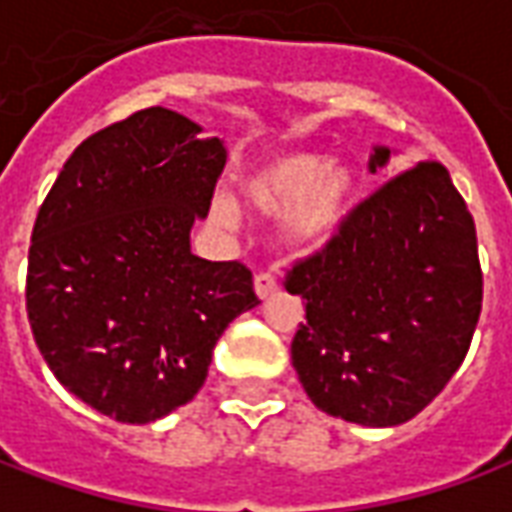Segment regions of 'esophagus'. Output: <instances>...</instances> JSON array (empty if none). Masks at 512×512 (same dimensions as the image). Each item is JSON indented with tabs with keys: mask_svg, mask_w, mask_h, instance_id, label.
Listing matches in <instances>:
<instances>
[{
	"mask_svg": "<svg viewBox=\"0 0 512 512\" xmlns=\"http://www.w3.org/2000/svg\"><path fill=\"white\" fill-rule=\"evenodd\" d=\"M279 282L271 271H257L255 274V293L260 299H268L271 293H277Z\"/></svg>",
	"mask_w": 512,
	"mask_h": 512,
	"instance_id": "1",
	"label": "esophagus"
}]
</instances>
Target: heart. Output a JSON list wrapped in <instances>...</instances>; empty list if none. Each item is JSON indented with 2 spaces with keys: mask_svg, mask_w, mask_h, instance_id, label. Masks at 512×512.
Wrapping results in <instances>:
<instances>
[{
  "mask_svg": "<svg viewBox=\"0 0 512 512\" xmlns=\"http://www.w3.org/2000/svg\"><path fill=\"white\" fill-rule=\"evenodd\" d=\"M362 178L354 164L318 153H293L252 169L241 180L244 202L257 213H285L279 235L290 249H318L332 241L359 202ZM213 216L233 224V200L213 202Z\"/></svg>",
  "mask_w": 512,
  "mask_h": 512,
  "instance_id": "heart-1",
  "label": "heart"
}]
</instances>
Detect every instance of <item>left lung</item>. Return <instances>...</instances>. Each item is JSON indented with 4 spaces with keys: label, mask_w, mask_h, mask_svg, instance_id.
<instances>
[{
    "label": "left lung",
    "mask_w": 512,
    "mask_h": 512,
    "mask_svg": "<svg viewBox=\"0 0 512 512\" xmlns=\"http://www.w3.org/2000/svg\"><path fill=\"white\" fill-rule=\"evenodd\" d=\"M386 161L376 147L370 169ZM285 288L307 301L290 356L315 406L367 428L417 417L461 367L483 310L477 230L447 167L392 175L293 263Z\"/></svg>",
    "instance_id": "obj_1"
}]
</instances>
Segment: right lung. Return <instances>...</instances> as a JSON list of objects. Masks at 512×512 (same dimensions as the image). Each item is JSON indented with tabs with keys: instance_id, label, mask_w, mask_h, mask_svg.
I'll use <instances>...</instances> for the list:
<instances>
[{
	"instance_id": "add662e5",
	"label": "right lung",
	"mask_w": 512,
	"mask_h": 512,
	"mask_svg": "<svg viewBox=\"0 0 512 512\" xmlns=\"http://www.w3.org/2000/svg\"><path fill=\"white\" fill-rule=\"evenodd\" d=\"M164 106L95 131L40 205L27 315L49 370L104 417L145 425L200 392L213 348L252 310V271L191 255L227 150Z\"/></svg>"
}]
</instances>
